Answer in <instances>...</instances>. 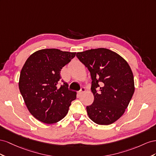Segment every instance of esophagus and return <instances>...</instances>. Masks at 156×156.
<instances>
[{"mask_svg": "<svg viewBox=\"0 0 156 156\" xmlns=\"http://www.w3.org/2000/svg\"><path fill=\"white\" fill-rule=\"evenodd\" d=\"M85 91H86V89H85V87H82V88H81V90L78 91V93H79L80 95H82L83 93H85Z\"/></svg>", "mask_w": 156, "mask_h": 156, "instance_id": "obj_1", "label": "esophagus"}]
</instances>
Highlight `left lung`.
I'll return each instance as SVG.
<instances>
[{"label":"left lung","mask_w":156,"mask_h":156,"mask_svg":"<svg viewBox=\"0 0 156 156\" xmlns=\"http://www.w3.org/2000/svg\"><path fill=\"white\" fill-rule=\"evenodd\" d=\"M76 57L90 72L93 103L87 106L89 117L99 125L118 120L135 91L134 77L127 61L106 48L78 52Z\"/></svg>","instance_id":"1"}]
</instances>
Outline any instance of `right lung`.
Listing matches in <instances>:
<instances>
[{
	"mask_svg": "<svg viewBox=\"0 0 156 156\" xmlns=\"http://www.w3.org/2000/svg\"><path fill=\"white\" fill-rule=\"evenodd\" d=\"M76 55L75 52L44 49L33 53L21 69L19 88L30 113L39 121L58 122L68 113L76 92L61 80L60 72Z\"/></svg>",
	"mask_w": 156,
	"mask_h": 156,
	"instance_id": "right-lung-1",
	"label": "right lung"
}]
</instances>
